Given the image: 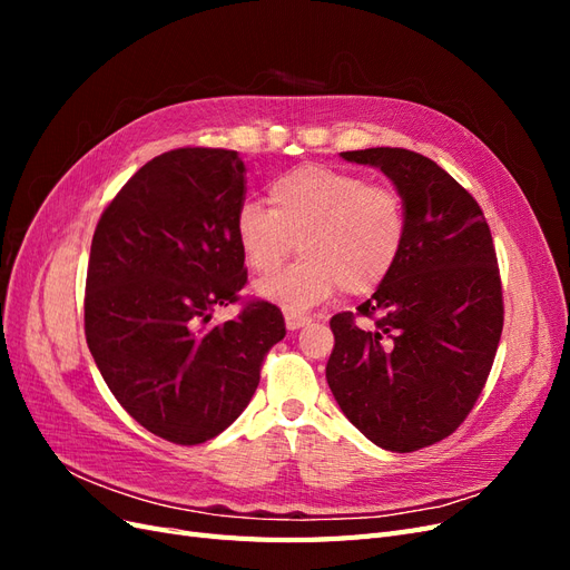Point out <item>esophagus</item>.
<instances>
[{
    "instance_id": "esophagus-1",
    "label": "esophagus",
    "mask_w": 570,
    "mask_h": 570,
    "mask_svg": "<svg viewBox=\"0 0 570 570\" xmlns=\"http://www.w3.org/2000/svg\"><path fill=\"white\" fill-rule=\"evenodd\" d=\"M308 321V316H304V314H299V312H287L285 314V325H287V331H299V327H304Z\"/></svg>"
}]
</instances>
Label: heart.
Returning <instances> with one entry per match:
<instances>
[{
    "mask_svg": "<svg viewBox=\"0 0 570 570\" xmlns=\"http://www.w3.org/2000/svg\"><path fill=\"white\" fill-rule=\"evenodd\" d=\"M271 209L245 202L235 214L237 245L258 275L273 273L297 247L302 258L256 285L292 312L333 297L368 295L400 262L406 239L404 199L387 185L327 166H299L268 185Z\"/></svg>",
    "mask_w": 570,
    "mask_h": 570,
    "instance_id": "obj_1",
    "label": "heart"
}]
</instances>
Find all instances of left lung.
<instances>
[{
    "label": "left lung",
    "mask_w": 570,
    "mask_h": 570,
    "mask_svg": "<svg viewBox=\"0 0 570 570\" xmlns=\"http://www.w3.org/2000/svg\"><path fill=\"white\" fill-rule=\"evenodd\" d=\"M381 168L406 209V239L387 281L331 318L325 377L344 416L390 452L452 435L488 383L504 327L492 233L469 189L423 154L400 147L342 151Z\"/></svg>",
    "instance_id": "left-lung-1"
}]
</instances>
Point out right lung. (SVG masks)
Returning <instances> with one entry per match:
<instances>
[{
    "instance_id": "right-lung-1",
    "label": "right lung",
    "mask_w": 570,
    "mask_h": 570,
    "mask_svg": "<svg viewBox=\"0 0 570 570\" xmlns=\"http://www.w3.org/2000/svg\"><path fill=\"white\" fill-rule=\"evenodd\" d=\"M233 149L180 147L147 161L101 214L85 283V337L111 394L174 444L223 433L256 392L285 337L281 308L249 299L235 214L247 193Z\"/></svg>"
}]
</instances>
